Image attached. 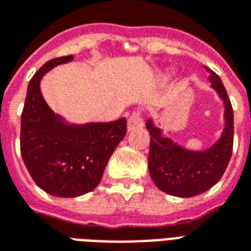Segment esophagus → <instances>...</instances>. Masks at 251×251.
I'll return each instance as SVG.
<instances>
[{
  "label": "esophagus",
  "mask_w": 251,
  "mask_h": 251,
  "mask_svg": "<svg viewBox=\"0 0 251 251\" xmlns=\"http://www.w3.org/2000/svg\"><path fill=\"white\" fill-rule=\"evenodd\" d=\"M144 126V120H142V114L140 110H134L129 118H127V129L129 130H133V129H137V127H142Z\"/></svg>",
  "instance_id": "esophagus-1"
}]
</instances>
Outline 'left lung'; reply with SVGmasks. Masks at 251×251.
<instances>
[{"mask_svg": "<svg viewBox=\"0 0 251 251\" xmlns=\"http://www.w3.org/2000/svg\"><path fill=\"white\" fill-rule=\"evenodd\" d=\"M210 74L208 80L225 102L226 127L221 140L204 152H191L161 136V130L147 122L151 134L149 174L153 183L163 192L180 198H191L210 189L225 174L231 158L234 144V111L221 77L204 67Z\"/></svg>", "mask_w": 251, "mask_h": 251, "instance_id": "obj_1", "label": "left lung"}]
</instances>
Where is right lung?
Returning <instances> with one entry per match:
<instances>
[{
    "instance_id": "obj_1",
    "label": "right lung",
    "mask_w": 251,
    "mask_h": 251,
    "mask_svg": "<svg viewBox=\"0 0 251 251\" xmlns=\"http://www.w3.org/2000/svg\"><path fill=\"white\" fill-rule=\"evenodd\" d=\"M74 56L55 57L30 79L21 113L20 151L36 184L60 198L93 191L117 145L125 137L126 118L68 126L52 113L40 93L41 76Z\"/></svg>"
}]
</instances>
